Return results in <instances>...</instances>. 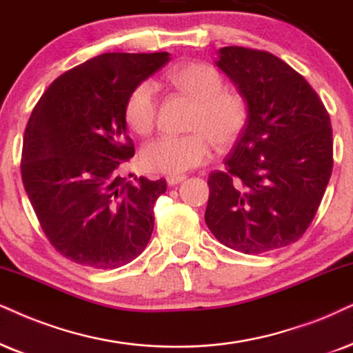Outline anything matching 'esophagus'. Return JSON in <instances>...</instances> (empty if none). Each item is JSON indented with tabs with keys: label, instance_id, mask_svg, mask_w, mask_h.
I'll return each mask as SVG.
<instances>
[{
	"label": "esophagus",
	"instance_id": "1",
	"mask_svg": "<svg viewBox=\"0 0 353 353\" xmlns=\"http://www.w3.org/2000/svg\"><path fill=\"white\" fill-rule=\"evenodd\" d=\"M185 179V176H168L166 177V181H168V184L169 185H177V184H181L182 181Z\"/></svg>",
	"mask_w": 353,
	"mask_h": 353
}]
</instances>
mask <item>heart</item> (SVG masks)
<instances>
[{"label": "heart", "instance_id": "obj_1", "mask_svg": "<svg viewBox=\"0 0 353 353\" xmlns=\"http://www.w3.org/2000/svg\"><path fill=\"white\" fill-rule=\"evenodd\" d=\"M177 91L195 101L189 135H163L141 151L145 169L182 176L205 164L212 145L226 148L238 141L249 119L248 101L241 92L228 91L220 71L207 63L179 65L168 73ZM125 122L137 135L153 132L158 115V94L153 81H141L125 102Z\"/></svg>", "mask_w": 353, "mask_h": 353}]
</instances>
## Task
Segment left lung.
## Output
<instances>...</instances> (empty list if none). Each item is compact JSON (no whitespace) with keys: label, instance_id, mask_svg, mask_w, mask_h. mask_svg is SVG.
Instances as JSON below:
<instances>
[{"label":"left lung","instance_id":"8db88e82","mask_svg":"<svg viewBox=\"0 0 353 353\" xmlns=\"http://www.w3.org/2000/svg\"><path fill=\"white\" fill-rule=\"evenodd\" d=\"M218 68L246 97V128L208 177L205 223L244 254L285 248L305 234L332 172V128L310 83L264 50L223 47Z\"/></svg>","mask_w":353,"mask_h":353}]
</instances>
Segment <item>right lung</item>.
<instances>
[{"instance_id":"right-lung-1","label":"right lung","mask_w":353,"mask_h":353,"mask_svg":"<svg viewBox=\"0 0 353 353\" xmlns=\"http://www.w3.org/2000/svg\"><path fill=\"white\" fill-rule=\"evenodd\" d=\"M168 61V52L102 53L58 77L30 114L22 184L52 246L77 264L117 269L148 244L168 185L119 174L135 154L123 109Z\"/></svg>"}]
</instances>
